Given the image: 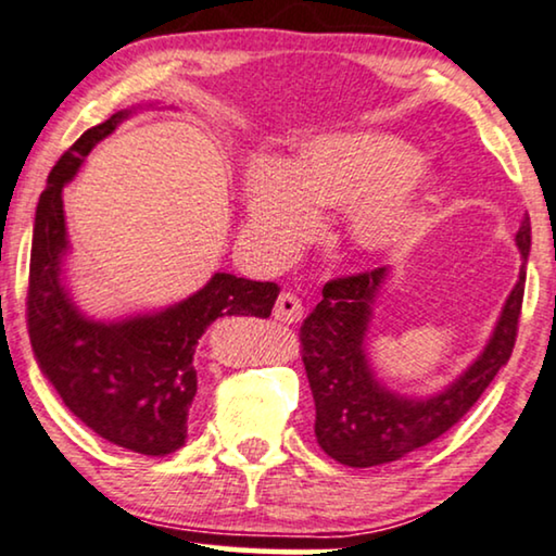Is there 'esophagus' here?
Segmentation results:
<instances>
[{
  "mask_svg": "<svg viewBox=\"0 0 556 556\" xmlns=\"http://www.w3.org/2000/svg\"><path fill=\"white\" fill-rule=\"evenodd\" d=\"M302 315H305V307H302V300L294 292H282L277 298V305H274V317L279 323H300Z\"/></svg>",
  "mask_w": 556,
  "mask_h": 556,
  "instance_id": "esophagus-1",
  "label": "esophagus"
}]
</instances>
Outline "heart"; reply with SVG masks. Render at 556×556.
Wrapping results in <instances>:
<instances>
[{
    "instance_id": "heart-1",
    "label": "heart",
    "mask_w": 556,
    "mask_h": 556,
    "mask_svg": "<svg viewBox=\"0 0 556 556\" xmlns=\"http://www.w3.org/2000/svg\"><path fill=\"white\" fill-rule=\"evenodd\" d=\"M432 173L402 139L381 131L323 137L292 167L256 162L247 177L254 236L285 254L317 226V208H348V241L368 256L409 247L425 231Z\"/></svg>"
}]
</instances>
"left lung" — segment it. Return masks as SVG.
Returning a JSON list of instances; mask_svg holds the SVG:
<instances>
[{
	"label": "left lung",
	"mask_w": 556,
	"mask_h": 556,
	"mask_svg": "<svg viewBox=\"0 0 556 556\" xmlns=\"http://www.w3.org/2000/svg\"><path fill=\"white\" fill-rule=\"evenodd\" d=\"M516 243L521 251L519 282L503 305L493 338L478 361L429 399L391 394L374 379L366 358L371 305L387 279V266L336 277L323 287V300L300 328V351L315 399V438L332 460L348 468H371L429 445L472 409L514 351L527 285L531 220H521Z\"/></svg>",
	"instance_id": "left-lung-1"
}]
</instances>
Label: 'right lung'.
<instances>
[{
	"instance_id": "obj_1",
	"label": "right lung",
	"mask_w": 556,
	"mask_h": 556,
	"mask_svg": "<svg viewBox=\"0 0 556 556\" xmlns=\"http://www.w3.org/2000/svg\"><path fill=\"white\" fill-rule=\"evenodd\" d=\"M127 116L129 111H118L84 131L50 169L29 251L27 330L40 371L86 427L131 453L165 457L188 438V412L198 391L192 355L205 328L226 315L269 317L279 287L218 271L201 292L162 313L118 323H96L78 313L61 285V258L68 249L63 185Z\"/></svg>"
}]
</instances>
